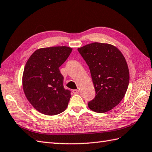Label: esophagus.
Instances as JSON below:
<instances>
[{
    "label": "esophagus",
    "mask_w": 152,
    "mask_h": 152,
    "mask_svg": "<svg viewBox=\"0 0 152 152\" xmlns=\"http://www.w3.org/2000/svg\"><path fill=\"white\" fill-rule=\"evenodd\" d=\"M73 93L75 94H79V90H73Z\"/></svg>",
    "instance_id": "34e87169"
}]
</instances>
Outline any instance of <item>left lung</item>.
I'll return each mask as SVG.
<instances>
[{"label":"left lung","mask_w":152,"mask_h":152,"mask_svg":"<svg viewBox=\"0 0 152 152\" xmlns=\"http://www.w3.org/2000/svg\"><path fill=\"white\" fill-rule=\"evenodd\" d=\"M88 66L96 96L88 103L97 113H105L124 98L129 82V73L124 56L116 47L92 43L78 49Z\"/></svg>","instance_id":"left-lung-1"}]
</instances>
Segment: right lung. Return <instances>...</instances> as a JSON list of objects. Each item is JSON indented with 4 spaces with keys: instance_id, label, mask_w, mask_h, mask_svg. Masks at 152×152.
Returning <instances> with one entry per match:
<instances>
[{
    "instance_id": "add662e5",
    "label": "right lung",
    "mask_w": 152,
    "mask_h": 152,
    "mask_svg": "<svg viewBox=\"0 0 152 152\" xmlns=\"http://www.w3.org/2000/svg\"><path fill=\"white\" fill-rule=\"evenodd\" d=\"M72 51L66 46L39 49L26 64L23 75L24 92L32 105L43 114L56 115L67 107L71 91L64 87L59 67Z\"/></svg>"
}]
</instances>
